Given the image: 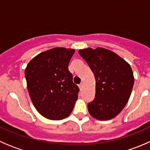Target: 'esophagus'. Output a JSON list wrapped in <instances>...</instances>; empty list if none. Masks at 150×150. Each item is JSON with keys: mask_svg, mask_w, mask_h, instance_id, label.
<instances>
[{"mask_svg": "<svg viewBox=\"0 0 150 150\" xmlns=\"http://www.w3.org/2000/svg\"><path fill=\"white\" fill-rule=\"evenodd\" d=\"M79 88H80V90H82V88H83V83H81V84L79 85Z\"/></svg>", "mask_w": 150, "mask_h": 150, "instance_id": "34e87169", "label": "esophagus"}]
</instances>
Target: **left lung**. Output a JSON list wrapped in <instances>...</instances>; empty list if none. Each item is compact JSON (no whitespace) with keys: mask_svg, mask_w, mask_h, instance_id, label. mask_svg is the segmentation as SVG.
I'll use <instances>...</instances> for the list:
<instances>
[{"mask_svg":"<svg viewBox=\"0 0 150 150\" xmlns=\"http://www.w3.org/2000/svg\"><path fill=\"white\" fill-rule=\"evenodd\" d=\"M94 74L96 95L88 104L91 115L99 120L114 118L129 99L134 83L130 64L113 51L104 48L78 51Z\"/></svg>","mask_w":150,"mask_h":150,"instance_id":"8db88e82","label":"left lung"}]
</instances>
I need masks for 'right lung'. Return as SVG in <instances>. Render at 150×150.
<instances>
[{"mask_svg":"<svg viewBox=\"0 0 150 150\" xmlns=\"http://www.w3.org/2000/svg\"><path fill=\"white\" fill-rule=\"evenodd\" d=\"M74 53L72 48H51L38 54L25 68L32 102L47 119L59 120L68 117L78 99L80 89L68 69Z\"/></svg>","mask_w":150,"mask_h":150,"instance_id":"add662e5","label":"right lung"}]
</instances>
